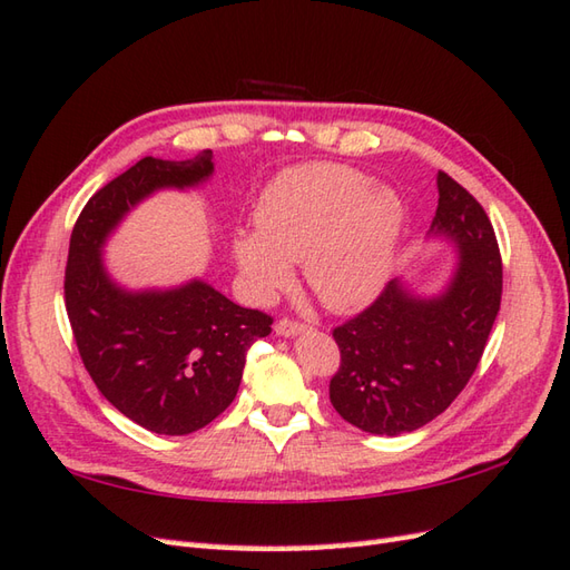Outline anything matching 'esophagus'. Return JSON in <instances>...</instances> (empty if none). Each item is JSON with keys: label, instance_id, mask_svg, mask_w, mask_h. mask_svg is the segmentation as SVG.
Listing matches in <instances>:
<instances>
[{"label": "esophagus", "instance_id": "esophagus-1", "mask_svg": "<svg viewBox=\"0 0 570 570\" xmlns=\"http://www.w3.org/2000/svg\"><path fill=\"white\" fill-rule=\"evenodd\" d=\"M274 331H276V335H282V337H296V335H301V333H306V325H301V323H294V321H278L276 325H274Z\"/></svg>", "mask_w": 570, "mask_h": 570}]
</instances>
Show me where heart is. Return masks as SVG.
I'll list each match as a JSON object with an SVG mask.
<instances>
[{
	"instance_id": "1",
	"label": "heart",
	"mask_w": 570,
	"mask_h": 570,
	"mask_svg": "<svg viewBox=\"0 0 570 570\" xmlns=\"http://www.w3.org/2000/svg\"><path fill=\"white\" fill-rule=\"evenodd\" d=\"M257 229H239L233 257L247 294L269 301L304 262L306 284L335 313L377 298L392 278L406 203L386 184L343 164H304L278 174L257 203Z\"/></svg>"
}]
</instances>
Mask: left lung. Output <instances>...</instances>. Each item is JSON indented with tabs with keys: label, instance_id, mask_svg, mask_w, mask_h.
<instances>
[{
	"label": "left lung",
	"instance_id": "obj_1",
	"mask_svg": "<svg viewBox=\"0 0 570 570\" xmlns=\"http://www.w3.org/2000/svg\"><path fill=\"white\" fill-rule=\"evenodd\" d=\"M435 186L429 239L455 252L451 276L435 294L392 278L367 311L333 331L341 370L331 404L374 435L411 433L443 414L478 370L500 311L502 259L490 217L448 174L439 171Z\"/></svg>",
	"mask_w": 570,
	"mask_h": 570
}]
</instances>
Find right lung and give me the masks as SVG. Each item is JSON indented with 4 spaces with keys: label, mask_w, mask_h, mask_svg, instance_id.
Masks as SVG:
<instances>
[{
    "label": "right lung",
    "mask_w": 570,
    "mask_h": 570,
    "mask_svg": "<svg viewBox=\"0 0 570 570\" xmlns=\"http://www.w3.org/2000/svg\"><path fill=\"white\" fill-rule=\"evenodd\" d=\"M213 171L210 149L186 161L147 156L95 193L70 235L66 311L82 365L107 402L161 435L198 431L233 404L247 350L272 318L203 278L127 288L107 269L105 245L154 193L198 188Z\"/></svg>",
    "instance_id": "1"
}]
</instances>
